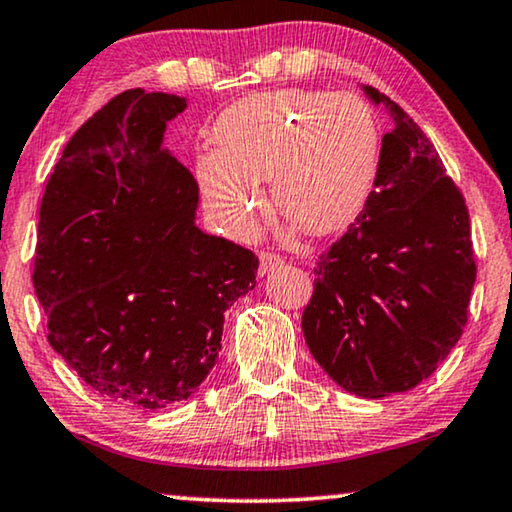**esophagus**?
I'll return each instance as SVG.
<instances>
[{
  "instance_id": "34e87169",
  "label": "esophagus",
  "mask_w": 512,
  "mask_h": 512,
  "mask_svg": "<svg viewBox=\"0 0 512 512\" xmlns=\"http://www.w3.org/2000/svg\"><path fill=\"white\" fill-rule=\"evenodd\" d=\"M282 258L277 254H270V251H261V263H258V275H268V272L282 268Z\"/></svg>"
}]
</instances>
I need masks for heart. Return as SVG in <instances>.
<instances>
[{
	"label": "heart",
	"mask_w": 512,
	"mask_h": 512,
	"mask_svg": "<svg viewBox=\"0 0 512 512\" xmlns=\"http://www.w3.org/2000/svg\"><path fill=\"white\" fill-rule=\"evenodd\" d=\"M219 151L200 158L207 207L223 226L247 233L270 181L275 207L312 235L347 228L373 191L380 125L352 93L270 90L242 97L216 121Z\"/></svg>",
	"instance_id": "b5f03b06"
}]
</instances>
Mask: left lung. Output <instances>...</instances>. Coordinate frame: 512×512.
I'll return each mask as SVG.
<instances>
[{
	"mask_svg": "<svg viewBox=\"0 0 512 512\" xmlns=\"http://www.w3.org/2000/svg\"><path fill=\"white\" fill-rule=\"evenodd\" d=\"M363 93L394 130L366 207L317 263L303 333L338 387L384 398L431 377L459 342L475 261L464 195L429 137L380 90Z\"/></svg>",
	"mask_w": 512,
	"mask_h": 512,
	"instance_id": "left-lung-1",
	"label": "left lung"
}]
</instances>
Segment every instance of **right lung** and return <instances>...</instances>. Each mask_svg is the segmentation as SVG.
Segmentation results:
<instances>
[{"label": "right lung", "instance_id": "1", "mask_svg": "<svg viewBox=\"0 0 512 512\" xmlns=\"http://www.w3.org/2000/svg\"><path fill=\"white\" fill-rule=\"evenodd\" d=\"M186 97L125 90L69 139L39 209L34 291L48 342L97 394L160 410L221 352L258 258L195 226L198 181L163 149Z\"/></svg>", "mask_w": 512, "mask_h": 512}]
</instances>
